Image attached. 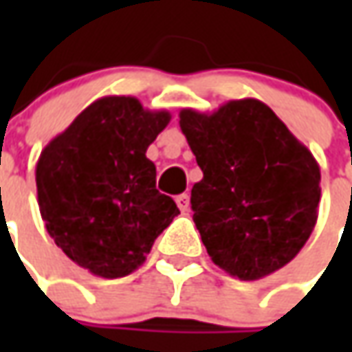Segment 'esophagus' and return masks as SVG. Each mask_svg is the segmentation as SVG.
<instances>
[{
	"mask_svg": "<svg viewBox=\"0 0 352 352\" xmlns=\"http://www.w3.org/2000/svg\"><path fill=\"white\" fill-rule=\"evenodd\" d=\"M176 204H178L180 211H188L190 210V196L188 194H180V196L176 197Z\"/></svg>",
	"mask_w": 352,
	"mask_h": 352,
	"instance_id": "1",
	"label": "esophagus"
}]
</instances>
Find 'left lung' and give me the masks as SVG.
I'll return each mask as SVG.
<instances>
[{
    "label": "left lung",
    "mask_w": 352,
    "mask_h": 352,
    "mask_svg": "<svg viewBox=\"0 0 352 352\" xmlns=\"http://www.w3.org/2000/svg\"><path fill=\"white\" fill-rule=\"evenodd\" d=\"M180 129L204 172L190 204L211 261L239 280L286 266L318 221L321 172L309 148L254 98L213 113L182 109Z\"/></svg>",
    "instance_id": "1"
}]
</instances>
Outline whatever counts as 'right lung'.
Instances as JSON below:
<instances>
[{
    "label": "right lung",
    "mask_w": 352,
    "mask_h": 352,
    "mask_svg": "<svg viewBox=\"0 0 352 352\" xmlns=\"http://www.w3.org/2000/svg\"><path fill=\"white\" fill-rule=\"evenodd\" d=\"M170 123L166 109L137 98L105 96L76 117L38 156L41 217L56 247L102 278L137 270L156 236L180 213L156 190L146 148Z\"/></svg>",
    "instance_id": "obj_1"
}]
</instances>
